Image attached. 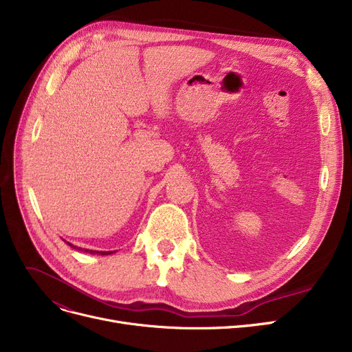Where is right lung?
<instances>
[{
    "mask_svg": "<svg viewBox=\"0 0 352 352\" xmlns=\"http://www.w3.org/2000/svg\"><path fill=\"white\" fill-rule=\"evenodd\" d=\"M67 243V241H65ZM69 247H72L74 250H78V251H84V252H89V254H100V255H108V254H113V251H92V250H82V248H80V247H74V245H71L69 243H67Z\"/></svg>",
    "mask_w": 352,
    "mask_h": 352,
    "instance_id": "right-lung-1",
    "label": "right lung"
}]
</instances>
